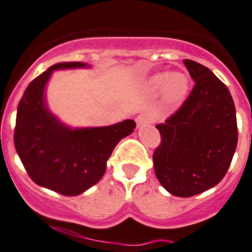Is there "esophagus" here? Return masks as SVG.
<instances>
[{
    "instance_id": "obj_1",
    "label": "esophagus",
    "mask_w": 252,
    "mask_h": 252,
    "mask_svg": "<svg viewBox=\"0 0 252 252\" xmlns=\"http://www.w3.org/2000/svg\"><path fill=\"white\" fill-rule=\"evenodd\" d=\"M153 116L149 115V114H141V115L137 116V126H147V124H150L153 123Z\"/></svg>"
}]
</instances>
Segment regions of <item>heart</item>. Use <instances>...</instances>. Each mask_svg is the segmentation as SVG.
I'll use <instances>...</instances> for the list:
<instances>
[{"label": "heart", "instance_id": "b5f03b06", "mask_svg": "<svg viewBox=\"0 0 252 252\" xmlns=\"http://www.w3.org/2000/svg\"><path fill=\"white\" fill-rule=\"evenodd\" d=\"M150 89L153 92H158L163 89L164 98L169 103L180 102L185 97L189 89V81L184 73L176 72L167 76L165 73L157 75L150 80Z\"/></svg>", "mask_w": 252, "mask_h": 252}]
</instances>
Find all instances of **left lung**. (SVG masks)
Segmentation results:
<instances>
[{
  "mask_svg": "<svg viewBox=\"0 0 252 252\" xmlns=\"http://www.w3.org/2000/svg\"><path fill=\"white\" fill-rule=\"evenodd\" d=\"M195 81L184 103L164 124L153 154L157 179L176 197H193L225 176L238 142L236 107L230 92L212 71L185 59Z\"/></svg>",
  "mask_w": 252,
  "mask_h": 252,
  "instance_id": "8db88e82",
  "label": "left lung"
}]
</instances>
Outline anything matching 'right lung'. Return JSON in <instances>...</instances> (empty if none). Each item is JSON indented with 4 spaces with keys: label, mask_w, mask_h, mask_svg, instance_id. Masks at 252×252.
Masks as SVG:
<instances>
[{
    "label": "right lung",
    "mask_w": 252,
    "mask_h": 252,
    "mask_svg": "<svg viewBox=\"0 0 252 252\" xmlns=\"http://www.w3.org/2000/svg\"><path fill=\"white\" fill-rule=\"evenodd\" d=\"M81 62L57 63L32 80L16 111L14 145L34 183L73 197L102 179L106 161L122 138L136 128L133 120L110 126L69 129L46 107L44 89L54 69L85 67Z\"/></svg>",
    "instance_id": "obj_1"
}]
</instances>
